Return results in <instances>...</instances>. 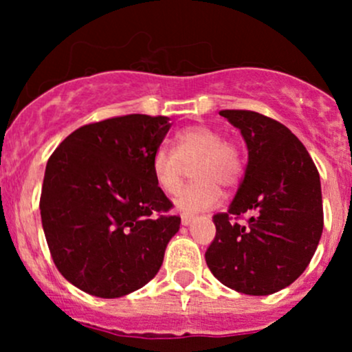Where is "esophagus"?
Returning <instances> with one entry per match:
<instances>
[{
    "label": "esophagus",
    "instance_id": "34e87169",
    "mask_svg": "<svg viewBox=\"0 0 352 352\" xmlns=\"http://www.w3.org/2000/svg\"><path fill=\"white\" fill-rule=\"evenodd\" d=\"M193 221V215L190 213H182V225H190Z\"/></svg>",
    "mask_w": 352,
    "mask_h": 352
}]
</instances>
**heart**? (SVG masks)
I'll return each mask as SVG.
<instances>
[{
    "instance_id": "obj_1",
    "label": "heart",
    "mask_w": 352,
    "mask_h": 352,
    "mask_svg": "<svg viewBox=\"0 0 352 352\" xmlns=\"http://www.w3.org/2000/svg\"><path fill=\"white\" fill-rule=\"evenodd\" d=\"M175 148L160 145L152 153L151 167L157 185L167 195H177L184 184L187 165L192 167L195 180L187 185L177 199L184 212L208 210L220 201L221 187H233L245 170L240 148L232 140L223 139L218 129L207 124H195L180 129L173 135Z\"/></svg>"
}]
</instances>
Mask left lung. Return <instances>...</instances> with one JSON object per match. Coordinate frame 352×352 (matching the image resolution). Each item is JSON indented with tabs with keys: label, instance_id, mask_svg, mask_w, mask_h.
<instances>
[{
	"label": "left lung",
	"instance_id": "1",
	"mask_svg": "<svg viewBox=\"0 0 352 352\" xmlns=\"http://www.w3.org/2000/svg\"><path fill=\"white\" fill-rule=\"evenodd\" d=\"M240 129L248 164L228 212L213 215L217 233L205 252L210 272L238 293L266 296L301 276L322 233L319 173L301 140L253 111H220ZM245 212L252 217L240 226Z\"/></svg>",
	"mask_w": 352,
	"mask_h": 352
}]
</instances>
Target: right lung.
Wrapping results in <instances>:
<instances>
[{
    "label": "right lung",
    "instance_id": "right-lung-1",
    "mask_svg": "<svg viewBox=\"0 0 352 352\" xmlns=\"http://www.w3.org/2000/svg\"><path fill=\"white\" fill-rule=\"evenodd\" d=\"M170 125L164 116L111 117L76 129L47 160L39 208L52 261L92 296L142 288L179 232L151 167Z\"/></svg>",
    "mask_w": 352,
    "mask_h": 352
}]
</instances>
